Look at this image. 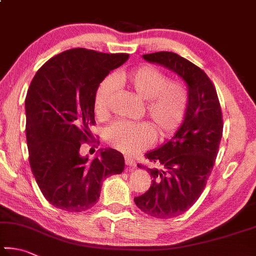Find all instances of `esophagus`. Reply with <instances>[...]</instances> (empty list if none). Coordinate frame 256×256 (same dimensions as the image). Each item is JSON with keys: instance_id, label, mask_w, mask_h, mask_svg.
Masks as SVG:
<instances>
[{"instance_id": "obj_1", "label": "esophagus", "mask_w": 256, "mask_h": 256, "mask_svg": "<svg viewBox=\"0 0 256 256\" xmlns=\"http://www.w3.org/2000/svg\"><path fill=\"white\" fill-rule=\"evenodd\" d=\"M125 164L128 166H131V168H136V160H133L131 156H125Z\"/></svg>"}]
</instances>
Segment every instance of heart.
I'll list each match as a JSON object with an SVG mask.
<instances>
[{"instance_id": "obj_1", "label": "heart", "mask_w": 256, "mask_h": 256, "mask_svg": "<svg viewBox=\"0 0 256 256\" xmlns=\"http://www.w3.org/2000/svg\"><path fill=\"white\" fill-rule=\"evenodd\" d=\"M115 82L122 84L138 98L146 102L148 123H128L118 120L104 131L110 146L126 154H136L151 146L158 138L164 140L172 136L187 115L189 92L184 84L170 82L169 77L152 66H141L130 72L115 75ZM114 80L106 78L97 87L94 106L96 115L108 114L110 102L114 92Z\"/></svg>"}]
</instances>
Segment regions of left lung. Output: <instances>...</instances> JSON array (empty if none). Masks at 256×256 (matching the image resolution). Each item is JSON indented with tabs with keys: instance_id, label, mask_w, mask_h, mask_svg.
Masks as SVG:
<instances>
[{
	"instance_id": "8db88e82",
	"label": "left lung",
	"mask_w": 256,
	"mask_h": 256,
	"mask_svg": "<svg viewBox=\"0 0 256 256\" xmlns=\"http://www.w3.org/2000/svg\"><path fill=\"white\" fill-rule=\"evenodd\" d=\"M142 57L176 74L189 92L187 115L178 131L161 146L146 153L160 168H146L152 184L146 194L134 198L142 212L164 220L187 212L202 194L218 153L222 116L215 87L196 64L169 51Z\"/></svg>"
}]
</instances>
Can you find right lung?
<instances>
[{"mask_svg": "<svg viewBox=\"0 0 256 256\" xmlns=\"http://www.w3.org/2000/svg\"><path fill=\"white\" fill-rule=\"evenodd\" d=\"M126 54L76 48L49 59L32 80L26 97L29 162L44 198L62 210L80 212L98 200L102 182L124 170V156L100 148L92 161L82 156L95 125L94 97Z\"/></svg>", "mask_w": 256, "mask_h": 256, "instance_id": "right-lung-1", "label": "right lung"}]
</instances>
